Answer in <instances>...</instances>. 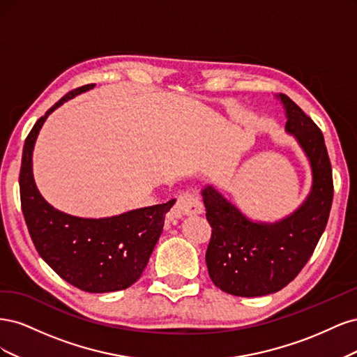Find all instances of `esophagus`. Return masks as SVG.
I'll use <instances>...</instances> for the list:
<instances>
[{
	"label": "esophagus",
	"mask_w": 357,
	"mask_h": 357,
	"mask_svg": "<svg viewBox=\"0 0 357 357\" xmlns=\"http://www.w3.org/2000/svg\"><path fill=\"white\" fill-rule=\"evenodd\" d=\"M202 211V202L197 192H181L177 197L174 207L169 211L171 219H178L181 215L199 214Z\"/></svg>",
	"instance_id": "esophagus-1"
}]
</instances>
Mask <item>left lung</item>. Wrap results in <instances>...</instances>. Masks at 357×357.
Segmentation results:
<instances>
[{
	"label": "left lung",
	"mask_w": 357,
	"mask_h": 357,
	"mask_svg": "<svg viewBox=\"0 0 357 357\" xmlns=\"http://www.w3.org/2000/svg\"><path fill=\"white\" fill-rule=\"evenodd\" d=\"M287 132L304 149L312 169V188L299 210L277 223H255L218 190H202L211 238L205 253L215 287L235 296H264L286 287L311 255L326 228L333 198V180L325 138L301 107L282 93Z\"/></svg>",
	"instance_id": "8db88e82"
}]
</instances>
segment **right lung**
I'll return each instance as SVG.
<instances>
[{
  "label": "right lung",
  "instance_id": "add662e5",
  "mask_svg": "<svg viewBox=\"0 0 357 357\" xmlns=\"http://www.w3.org/2000/svg\"><path fill=\"white\" fill-rule=\"evenodd\" d=\"M95 84L73 89L32 126L19 172L20 207L31 240L53 271L89 294L123 290L142 277L176 199L109 219H80L61 213L38 193L32 178V149L46 117Z\"/></svg>",
  "mask_w": 357,
  "mask_h": 357
}]
</instances>
